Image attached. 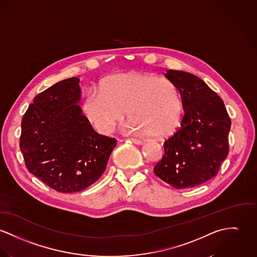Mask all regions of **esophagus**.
I'll use <instances>...</instances> for the list:
<instances>
[{
    "instance_id": "esophagus-1",
    "label": "esophagus",
    "mask_w": 257,
    "mask_h": 257,
    "mask_svg": "<svg viewBox=\"0 0 257 257\" xmlns=\"http://www.w3.org/2000/svg\"><path fill=\"white\" fill-rule=\"evenodd\" d=\"M129 140H130L132 143L136 144V145H140V144H142V143H143V142H142L141 140H139V139L130 138Z\"/></svg>"
}]
</instances>
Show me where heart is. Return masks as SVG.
<instances>
[{
  "instance_id": "b5f03b06",
  "label": "heart",
  "mask_w": 257,
  "mask_h": 257,
  "mask_svg": "<svg viewBox=\"0 0 257 257\" xmlns=\"http://www.w3.org/2000/svg\"><path fill=\"white\" fill-rule=\"evenodd\" d=\"M127 109L131 127L155 138H164L177 126L182 112L181 96L171 80L128 72L111 75L92 91L82 103L86 119L106 134Z\"/></svg>"
}]
</instances>
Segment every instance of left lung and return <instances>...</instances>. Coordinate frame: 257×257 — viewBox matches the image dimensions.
I'll list each match as a JSON object with an SVG mask.
<instances>
[{
	"label": "left lung",
	"instance_id": "left-lung-1",
	"mask_svg": "<svg viewBox=\"0 0 257 257\" xmlns=\"http://www.w3.org/2000/svg\"><path fill=\"white\" fill-rule=\"evenodd\" d=\"M165 77L177 86L185 115L164 142L154 172L175 189L194 188L215 177L227 158L231 119L221 98L196 75L169 69Z\"/></svg>",
	"mask_w": 257,
	"mask_h": 257
}]
</instances>
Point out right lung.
<instances>
[{
  "label": "right lung",
  "mask_w": 257,
  "mask_h": 257,
  "mask_svg": "<svg viewBox=\"0 0 257 257\" xmlns=\"http://www.w3.org/2000/svg\"><path fill=\"white\" fill-rule=\"evenodd\" d=\"M78 83L72 77L43 91L21 120L26 168L59 193L80 192L99 180L117 142L98 134L82 114Z\"/></svg>",
  "instance_id": "obj_1"
}]
</instances>
